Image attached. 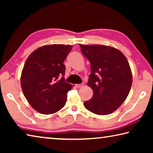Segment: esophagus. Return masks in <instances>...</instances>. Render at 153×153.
Listing matches in <instances>:
<instances>
[{
	"label": "esophagus",
	"instance_id": "esophagus-1",
	"mask_svg": "<svg viewBox=\"0 0 153 153\" xmlns=\"http://www.w3.org/2000/svg\"><path fill=\"white\" fill-rule=\"evenodd\" d=\"M83 86H84V84H78L76 85V86L77 88H82Z\"/></svg>",
	"mask_w": 153,
	"mask_h": 153
}]
</instances>
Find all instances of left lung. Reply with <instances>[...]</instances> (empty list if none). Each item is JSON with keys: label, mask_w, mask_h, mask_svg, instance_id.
<instances>
[{"label": "left lung", "mask_w": 153, "mask_h": 153, "mask_svg": "<svg viewBox=\"0 0 153 153\" xmlns=\"http://www.w3.org/2000/svg\"><path fill=\"white\" fill-rule=\"evenodd\" d=\"M90 63L88 86L93 96L85 101V108L100 115L112 113L122 105L129 94L132 74L128 60L117 48L104 45H79Z\"/></svg>", "instance_id": "left-lung-1"}]
</instances>
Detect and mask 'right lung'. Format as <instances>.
<instances>
[{"instance_id":"right-lung-1","label":"right lung","mask_w":153,"mask_h":153,"mask_svg":"<svg viewBox=\"0 0 153 153\" xmlns=\"http://www.w3.org/2000/svg\"><path fill=\"white\" fill-rule=\"evenodd\" d=\"M71 45H51L35 50L28 56L21 76L24 94L32 108L48 115L61 110L72 85L65 81V59Z\"/></svg>"}]
</instances>
